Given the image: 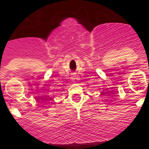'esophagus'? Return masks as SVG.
Segmentation results:
<instances>
[{
    "instance_id": "obj_1",
    "label": "esophagus",
    "mask_w": 149,
    "mask_h": 149,
    "mask_svg": "<svg viewBox=\"0 0 149 149\" xmlns=\"http://www.w3.org/2000/svg\"><path fill=\"white\" fill-rule=\"evenodd\" d=\"M72 81H74V80H75V76H73V77H72Z\"/></svg>"
}]
</instances>
